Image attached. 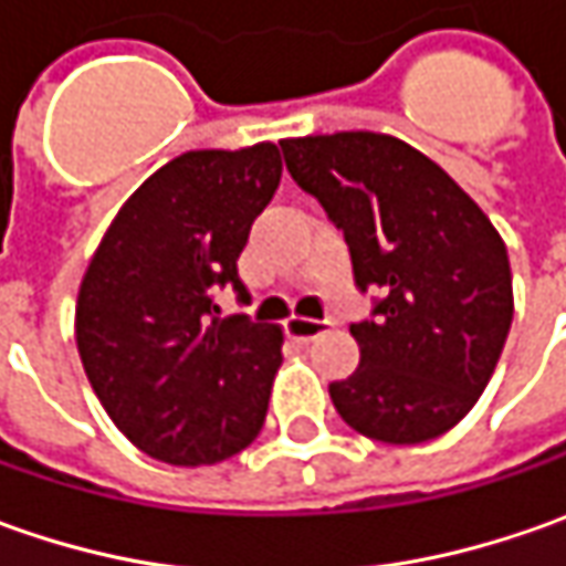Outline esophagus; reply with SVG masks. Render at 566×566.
<instances>
[{
    "label": "esophagus",
    "mask_w": 566,
    "mask_h": 566,
    "mask_svg": "<svg viewBox=\"0 0 566 566\" xmlns=\"http://www.w3.org/2000/svg\"><path fill=\"white\" fill-rule=\"evenodd\" d=\"M331 321H312V317H290L286 321V334L295 339V343H312L321 334H327Z\"/></svg>",
    "instance_id": "obj_1"
}]
</instances>
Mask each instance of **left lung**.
Wrapping results in <instances>:
<instances>
[{"label":"left lung","mask_w":566,"mask_h":566,"mask_svg":"<svg viewBox=\"0 0 566 566\" xmlns=\"http://www.w3.org/2000/svg\"><path fill=\"white\" fill-rule=\"evenodd\" d=\"M295 186L343 232L359 293V368L331 384L339 419L384 444L450 431L482 397L513 321L507 249L444 169L400 138L280 142Z\"/></svg>","instance_id":"1"}]
</instances>
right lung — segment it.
<instances>
[{
  "label": "right lung",
  "instance_id": "1",
  "mask_svg": "<svg viewBox=\"0 0 566 566\" xmlns=\"http://www.w3.org/2000/svg\"><path fill=\"white\" fill-rule=\"evenodd\" d=\"M280 150H188L116 213L81 280L75 339L87 380L122 434L154 460L210 467L258 438L283 334L220 317L251 223L280 186Z\"/></svg>",
  "mask_w": 566,
  "mask_h": 566
}]
</instances>
